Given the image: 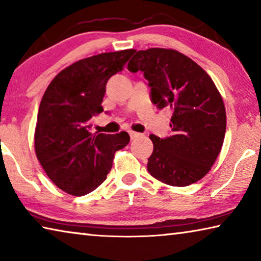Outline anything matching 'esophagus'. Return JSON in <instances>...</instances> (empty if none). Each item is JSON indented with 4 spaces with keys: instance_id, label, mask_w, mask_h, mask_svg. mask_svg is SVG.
Returning a JSON list of instances; mask_svg holds the SVG:
<instances>
[{
    "instance_id": "esophagus-1",
    "label": "esophagus",
    "mask_w": 261,
    "mask_h": 261,
    "mask_svg": "<svg viewBox=\"0 0 261 261\" xmlns=\"http://www.w3.org/2000/svg\"><path fill=\"white\" fill-rule=\"evenodd\" d=\"M129 135H130L131 139H135V138H137V137L140 136V134H138V132H135V131H129Z\"/></svg>"
}]
</instances>
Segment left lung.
I'll return each instance as SVG.
<instances>
[{
    "instance_id": "obj_1",
    "label": "left lung",
    "mask_w": 261,
    "mask_h": 261,
    "mask_svg": "<svg viewBox=\"0 0 261 261\" xmlns=\"http://www.w3.org/2000/svg\"><path fill=\"white\" fill-rule=\"evenodd\" d=\"M127 69L144 72L159 109L173 110L171 136H149L148 173L171 187L198 182L214 165L226 134V108L214 82L196 62L166 48L137 51Z\"/></svg>"
}]
</instances>
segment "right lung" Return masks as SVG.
Instances as JSON below:
<instances>
[{
  "label": "right lung",
  "instance_id": "right-lung-1",
  "mask_svg": "<svg viewBox=\"0 0 261 261\" xmlns=\"http://www.w3.org/2000/svg\"><path fill=\"white\" fill-rule=\"evenodd\" d=\"M135 49L102 53L74 62L53 79L43 94L34 134L35 154L57 188L85 196L107 178L115 152L127 132L92 134L91 118L103 112L106 84L123 70Z\"/></svg>",
  "mask_w": 261,
  "mask_h": 261
}]
</instances>
